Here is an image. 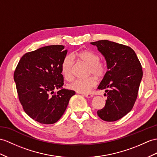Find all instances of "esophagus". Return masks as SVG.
<instances>
[{
  "label": "esophagus",
  "mask_w": 157,
  "mask_h": 157,
  "mask_svg": "<svg viewBox=\"0 0 157 157\" xmlns=\"http://www.w3.org/2000/svg\"><path fill=\"white\" fill-rule=\"evenodd\" d=\"M83 95H84V96H85V97H86V98H91V97H93V94H89V93H85V94H83Z\"/></svg>",
  "instance_id": "esophagus-1"
}]
</instances>
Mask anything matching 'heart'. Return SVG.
<instances>
[{"label": "heart", "mask_w": 157, "mask_h": 157, "mask_svg": "<svg viewBox=\"0 0 157 157\" xmlns=\"http://www.w3.org/2000/svg\"><path fill=\"white\" fill-rule=\"evenodd\" d=\"M89 66V75H93L98 79L105 76L106 72V67L103 61L99 60V56L96 52L90 50H84L72 55ZM74 59L70 55L66 56L61 63V72L64 78L71 79L72 76V67ZM97 85V81L93 76L85 79H76L71 82L68 87L78 93H86Z\"/></svg>", "instance_id": "obj_1"}]
</instances>
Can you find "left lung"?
<instances>
[{
    "label": "left lung",
    "mask_w": 157,
    "mask_h": 157,
    "mask_svg": "<svg viewBox=\"0 0 157 157\" xmlns=\"http://www.w3.org/2000/svg\"><path fill=\"white\" fill-rule=\"evenodd\" d=\"M104 56L108 71L98 89H105V107L97 111L102 120L116 121L132 110L143 77L142 67L135 52L128 46L107 40L90 43Z\"/></svg>",
    "instance_id": "1"
}]
</instances>
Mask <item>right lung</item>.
Instances as JSON below:
<instances>
[{
    "mask_svg": "<svg viewBox=\"0 0 157 157\" xmlns=\"http://www.w3.org/2000/svg\"><path fill=\"white\" fill-rule=\"evenodd\" d=\"M64 48L63 45H51L26 53L14 71V81L25 112L41 124L58 121L75 94L74 90L62 87L61 63L67 53Z\"/></svg>",
    "mask_w": 157,
    "mask_h": 157,
    "instance_id": "right-lung-1",
    "label": "right lung"
}]
</instances>
